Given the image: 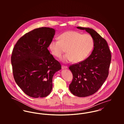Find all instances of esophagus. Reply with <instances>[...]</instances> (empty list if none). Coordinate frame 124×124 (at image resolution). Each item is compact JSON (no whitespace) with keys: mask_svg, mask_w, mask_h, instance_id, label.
I'll return each instance as SVG.
<instances>
[{"mask_svg":"<svg viewBox=\"0 0 124 124\" xmlns=\"http://www.w3.org/2000/svg\"><path fill=\"white\" fill-rule=\"evenodd\" d=\"M62 69H67L68 67L67 66H65V65H62Z\"/></svg>","mask_w":124,"mask_h":124,"instance_id":"34e87169","label":"esophagus"}]
</instances>
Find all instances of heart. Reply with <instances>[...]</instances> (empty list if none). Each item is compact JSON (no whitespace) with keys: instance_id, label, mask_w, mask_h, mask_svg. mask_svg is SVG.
I'll use <instances>...</instances> for the list:
<instances>
[{"instance_id":"b5f03b06","label":"heart","mask_w":124,"mask_h":124,"mask_svg":"<svg viewBox=\"0 0 124 124\" xmlns=\"http://www.w3.org/2000/svg\"><path fill=\"white\" fill-rule=\"evenodd\" d=\"M60 39H53L49 49L54 56L60 57L66 51L68 53L61 58L64 62H80L85 60L94 46L93 38L90 34H83L76 31H70L62 34Z\"/></svg>"}]
</instances>
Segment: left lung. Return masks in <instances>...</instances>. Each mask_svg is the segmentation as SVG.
Instances as JSON below:
<instances>
[{
  "label": "left lung",
  "instance_id": "1",
  "mask_svg": "<svg viewBox=\"0 0 124 124\" xmlns=\"http://www.w3.org/2000/svg\"><path fill=\"white\" fill-rule=\"evenodd\" d=\"M85 30L94 40L91 54L84 61L72 64L73 75L69 90L78 97H86L95 93L102 86L109 74L111 54L106 40L92 29L77 27Z\"/></svg>",
  "mask_w": 124,
  "mask_h": 124
}]
</instances>
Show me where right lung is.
<instances>
[{
    "mask_svg": "<svg viewBox=\"0 0 124 124\" xmlns=\"http://www.w3.org/2000/svg\"><path fill=\"white\" fill-rule=\"evenodd\" d=\"M55 34L50 28L36 29L21 37L11 57L12 72L18 86L34 98L48 96L53 88V77L61 69L60 62L48 50Z\"/></svg>",
    "mask_w": 124,
    "mask_h": 124,
    "instance_id": "obj_1",
    "label": "right lung"
}]
</instances>
